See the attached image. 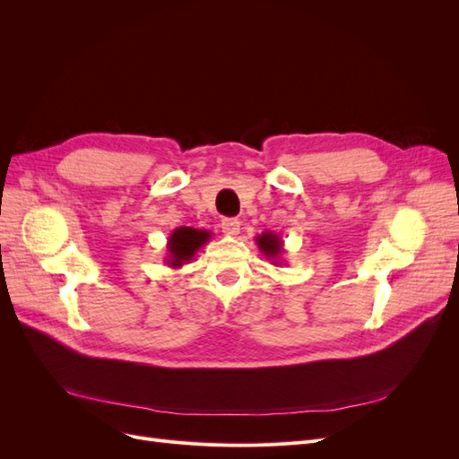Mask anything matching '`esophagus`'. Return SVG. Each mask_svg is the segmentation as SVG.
I'll return each instance as SVG.
<instances>
[{"label":"esophagus","mask_w":459,"mask_h":459,"mask_svg":"<svg viewBox=\"0 0 459 459\" xmlns=\"http://www.w3.org/2000/svg\"><path fill=\"white\" fill-rule=\"evenodd\" d=\"M239 230H241L239 220H235V218L221 220V231H224L226 235H238Z\"/></svg>","instance_id":"esophagus-1"}]
</instances>
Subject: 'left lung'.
Returning a JSON list of instances; mask_svg holds the SVG:
<instances>
[{"instance_id":"obj_1","label":"left lung","mask_w":459,"mask_h":459,"mask_svg":"<svg viewBox=\"0 0 459 459\" xmlns=\"http://www.w3.org/2000/svg\"><path fill=\"white\" fill-rule=\"evenodd\" d=\"M255 241L258 245V251L268 260H272L273 266H281L283 264L281 255L285 253V248L280 235H275L273 231H264L262 235H258V238H255Z\"/></svg>"}]
</instances>
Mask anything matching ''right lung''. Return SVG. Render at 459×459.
Masks as SVG:
<instances>
[{"instance_id": "right-lung-1", "label": "right lung", "mask_w": 459, "mask_h": 459, "mask_svg": "<svg viewBox=\"0 0 459 459\" xmlns=\"http://www.w3.org/2000/svg\"><path fill=\"white\" fill-rule=\"evenodd\" d=\"M211 241V231L206 230H195V228H176L169 243H166V251H169V256H166V264L170 268H182L184 264H189V260L195 258L199 248Z\"/></svg>"}]
</instances>
